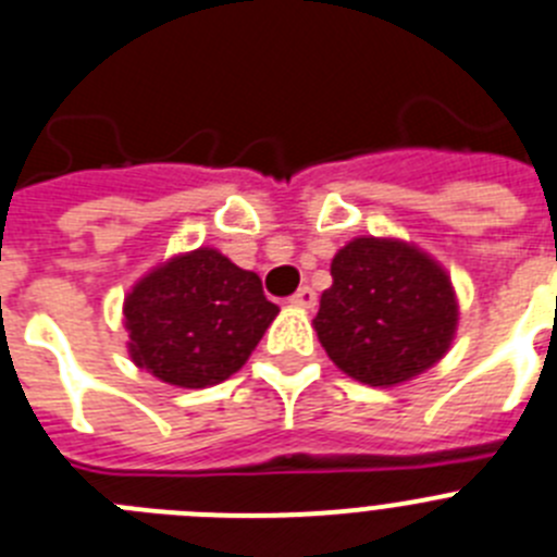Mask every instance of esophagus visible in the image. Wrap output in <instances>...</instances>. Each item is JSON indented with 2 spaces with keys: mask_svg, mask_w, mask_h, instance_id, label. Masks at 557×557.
<instances>
[{
  "mask_svg": "<svg viewBox=\"0 0 557 557\" xmlns=\"http://www.w3.org/2000/svg\"><path fill=\"white\" fill-rule=\"evenodd\" d=\"M289 304L293 307H301V309H314V304H318V295H314L312 287H301L298 293L289 298Z\"/></svg>",
  "mask_w": 557,
  "mask_h": 557,
  "instance_id": "obj_1",
  "label": "esophagus"
}]
</instances>
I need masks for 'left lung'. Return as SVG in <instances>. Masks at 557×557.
<instances>
[{
    "mask_svg": "<svg viewBox=\"0 0 557 557\" xmlns=\"http://www.w3.org/2000/svg\"><path fill=\"white\" fill-rule=\"evenodd\" d=\"M457 321L444 264L396 236H354L334 253L332 287L312 326L339 371L362 385L396 387L446 357Z\"/></svg>",
    "mask_w": 557,
    "mask_h": 557,
    "instance_id": "left-lung-1",
    "label": "left lung"
}]
</instances>
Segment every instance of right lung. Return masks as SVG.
I'll return each mask as SVG.
<instances>
[{
  "label": "right lung",
  "instance_id": "1",
  "mask_svg": "<svg viewBox=\"0 0 557 557\" xmlns=\"http://www.w3.org/2000/svg\"><path fill=\"white\" fill-rule=\"evenodd\" d=\"M133 366L175 387L220 385L248 362L278 307L262 278L218 248L175 253L147 270L122 304Z\"/></svg>",
  "mask_w": 557,
  "mask_h": 557
}]
</instances>
